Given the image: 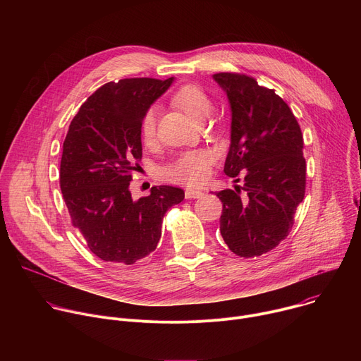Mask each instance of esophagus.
<instances>
[{"mask_svg":"<svg viewBox=\"0 0 361 361\" xmlns=\"http://www.w3.org/2000/svg\"><path fill=\"white\" fill-rule=\"evenodd\" d=\"M202 195L204 192L200 190H192V188L185 190V198H201Z\"/></svg>","mask_w":361,"mask_h":361,"instance_id":"obj_1","label":"esophagus"}]
</instances>
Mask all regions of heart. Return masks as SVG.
<instances>
[{
    "label": "heart",
    "instance_id": "1",
    "mask_svg": "<svg viewBox=\"0 0 361 361\" xmlns=\"http://www.w3.org/2000/svg\"><path fill=\"white\" fill-rule=\"evenodd\" d=\"M173 104L183 110L194 121H201L207 117L213 104L210 98L204 94V91L194 85L187 84L180 87L171 97ZM157 128V110L156 107H149L140 124L141 137L145 142H149L156 137ZM216 159V154L212 149H192L187 151L181 156L164 167L163 176L167 181L185 184V185H201L210 176V167Z\"/></svg>",
    "mask_w": 361,
    "mask_h": 361
}]
</instances>
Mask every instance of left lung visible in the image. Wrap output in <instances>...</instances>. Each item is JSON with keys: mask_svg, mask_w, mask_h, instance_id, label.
Wrapping results in <instances>:
<instances>
[{"mask_svg": "<svg viewBox=\"0 0 361 361\" xmlns=\"http://www.w3.org/2000/svg\"><path fill=\"white\" fill-rule=\"evenodd\" d=\"M213 78L231 107L224 173L237 177L247 170L243 187L217 192L223 202L220 231L234 254L248 259L277 247L293 227L305 191L302 134L274 90L245 74L219 73Z\"/></svg>", "mask_w": 361, "mask_h": 361, "instance_id": "obj_1", "label": "left lung"}]
</instances>
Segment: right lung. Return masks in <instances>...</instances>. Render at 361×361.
Listing matches in <instances>:
<instances>
[{"instance_id":"right-lung-1","label":"right lung","mask_w":361,"mask_h":361,"mask_svg":"<svg viewBox=\"0 0 361 361\" xmlns=\"http://www.w3.org/2000/svg\"><path fill=\"white\" fill-rule=\"evenodd\" d=\"M174 78H124L101 85L80 107L63 145L60 187L71 223L101 260L134 264L156 250L163 217L184 191L156 185L133 200L142 157L141 118Z\"/></svg>"}]
</instances>
